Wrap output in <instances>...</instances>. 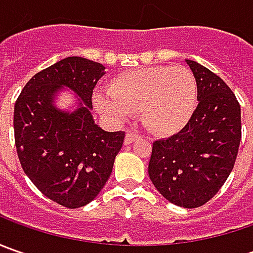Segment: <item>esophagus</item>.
Returning <instances> with one entry per match:
<instances>
[{
    "mask_svg": "<svg viewBox=\"0 0 253 253\" xmlns=\"http://www.w3.org/2000/svg\"><path fill=\"white\" fill-rule=\"evenodd\" d=\"M139 138V133L135 131H129L126 135H125V145H129L132 142L135 141V139H138Z\"/></svg>",
    "mask_w": 253,
    "mask_h": 253,
    "instance_id": "obj_1",
    "label": "esophagus"
}]
</instances>
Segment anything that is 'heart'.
I'll return each instance as SVG.
<instances>
[{
  "instance_id": "obj_1",
  "label": "heart",
  "mask_w": 253,
  "mask_h": 253,
  "mask_svg": "<svg viewBox=\"0 0 253 253\" xmlns=\"http://www.w3.org/2000/svg\"><path fill=\"white\" fill-rule=\"evenodd\" d=\"M197 102V83L183 66L143 67L118 76L110 91L94 94L95 107L114 121L142 111L145 125L158 133H173L190 120Z\"/></svg>"
}]
</instances>
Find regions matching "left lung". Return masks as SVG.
<instances>
[{
	"instance_id": "obj_1",
	"label": "left lung",
	"mask_w": 253,
	"mask_h": 253,
	"mask_svg": "<svg viewBox=\"0 0 253 253\" xmlns=\"http://www.w3.org/2000/svg\"><path fill=\"white\" fill-rule=\"evenodd\" d=\"M197 83V107L186 126L153 142L149 177L170 203L196 209L222 187L238 155L241 107L225 82L194 60H186Z\"/></svg>"
}]
</instances>
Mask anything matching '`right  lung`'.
Masks as SVG:
<instances>
[{
  "instance_id": "obj_1",
  "label": "right lung",
  "mask_w": 253,
  "mask_h": 253,
  "mask_svg": "<svg viewBox=\"0 0 253 253\" xmlns=\"http://www.w3.org/2000/svg\"><path fill=\"white\" fill-rule=\"evenodd\" d=\"M104 70L88 59L66 57L35 74L15 102V146L25 174L47 199L67 209L83 207L98 196L125 138V132H105L92 120V90ZM63 86L82 98L73 113L54 105Z\"/></svg>"
}]
</instances>
